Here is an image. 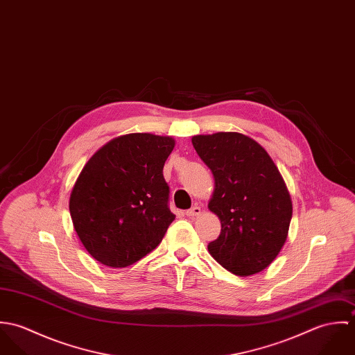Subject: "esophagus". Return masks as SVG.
Listing matches in <instances>:
<instances>
[{
  "label": "esophagus",
  "instance_id": "34e87169",
  "mask_svg": "<svg viewBox=\"0 0 355 355\" xmlns=\"http://www.w3.org/2000/svg\"><path fill=\"white\" fill-rule=\"evenodd\" d=\"M201 214V206H193L191 209H189V210H186V216H189V217H196V216H200Z\"/></svg>",
  "mask_w": 355,
  "mask_h": 355
}]
</instances>
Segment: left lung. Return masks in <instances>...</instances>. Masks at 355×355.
Returning <instances> with one entry per match:
<instances>
[{
	"label": "left lung",
	"mask_w": 355,
	"mask_h": 355,
	"mask_svg": "<svg viewBox=\"0 0 355 355\" xmlns=\"http://www.w3.org/2000/svg\"><path fill=\"white\" fill-rule=\"evenodd\" d=\"M191 142L213 173L207 207L221 221L209 253L238 276L263 270L286 243L293 217L291 197L277 166L261 145L239 132L197 135Z\"/></svg>",
	"instance_id": "8db88e82"
}]
</instances>
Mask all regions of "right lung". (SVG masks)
<instances>
[{
    "instance_id": "add662e5",
    "label": "right lung",
    "mask_w": 355,
    "mask_h": 355,
    "mask_svg": "<svg viewBox=\"0 0 355 355\" xmlns=\"http://www.w3.org/2000/svg\"><path fill=\"white\" fill-rule=\"evenodd\" d=\"M173 148L169 137L128 134L102 146L82 169L69 213L85 249L103 265L135 263L175 220L162 175Z\"/></svg>"
}]
</instances>
